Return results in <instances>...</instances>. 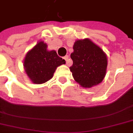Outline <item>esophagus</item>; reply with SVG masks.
I'll use <instances>...</instances> for the list:
<instances>
[{"label": "esophagus", "instance_id": "esophagus-1", "mask_svg": "<svg viewBox=\"0 0 133 133\" xmlns=\"http://www.w3.org/2000/svg\"><path fill=\"white\" fill-rule=\"evenodd\" d=\"M63 58H64L65 60V61H66V63H67V64H68V63L69 56H68V55H66V56H65L64 57H63Z\"/></svg>", "mask_w": 133, "mask_h": 133}]
</instances>
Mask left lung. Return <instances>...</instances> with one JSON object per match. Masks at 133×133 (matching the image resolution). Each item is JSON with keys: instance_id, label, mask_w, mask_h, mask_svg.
I'll return each mask as SVG.
<instances>
[{"instance_id": "left-lung-1", "label": "left lung", "mask_w": 133, "mask_h": 133, "mask_svg": "<svg viewBox=\"0 0 133 133\" xmlns=\"http://www.w3.org/2000/svg\"><path fill=\"white\" fill-rule=\"evenodd\" d=\"M70 54L73 61L70 68L76 82L90 88L101 83L106 74L107 55L99 45L89 38L77 40Z\"/></svg>"}]
</instances>
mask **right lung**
Wrapping results in <instances>:
<instances>
[{"label": "right lung", "mask_w": 133, "mask_h": 133, "mask_svg": "<svg viewBox=\"0 0 133 133\" xmlns=\"http://www.w3.org/2000/svg\"><path fill=\"white\" fill-rule=\"evenodd\" d=\"M65 61L55 50H48V45L41 41L27 52L23 61L26 75L34 84H42L53 77L56 68Z\"/></svg>", "instance_id": "right-lung-1"}]
</instances>
